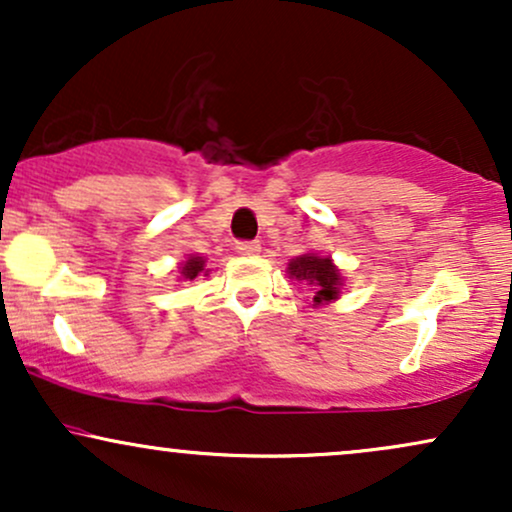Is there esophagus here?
Returning <instances> with one entry per match:
<instances>
[{
	"label": "esophagus",
	"mask_w": 512,
	"mask_h": 512,
	"mask_svg": "<svg viewBox=\"0 0 512 512\" xmlns=\"http://www.w3.org/2000/svg\"><path fill=\"white\" fill-rule=\"evenodd\" d=\"M236 250L240 255H257V252H260V243H257V240H238Z\"/></svg>",
	"instance_id": "34e87169"
}]
</instances>
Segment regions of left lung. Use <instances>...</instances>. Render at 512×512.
I'll use <instances>...</instances> for the list:
<instances>
[{
    "instance_id": "left-lung-1",
    "label": "left lung",
    "mask_w": 512,
    "mask_h": 512,
    "mask_svg": "<svg viewBox=\"0 0 512 512\" xmlns=\"http://www.w3.org/2000/svg\"><path fill=\"white\" fill-rule=\"evenodd\" d=\"M289 276L296 281H308L313 286L315 305L334 301L339 296V286H342V276H339V269L334 267L330 257H296L289 264Z\"/></svg>"
}]
</instances>
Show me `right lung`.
<instances>
[{
    "instance_id": "1",
    "label": "right lung",
    "mask_w": 512,
    "mask_h": 512,
    "mask_svg": "<svg viewBox=\"0 0 512 512\" xmlns=\"http://www.w3.org/2000/svg\"><path fill=\"white\" fill-rule=\"evenodd\" d=\"M202 272H204L202 257H190V260L182 264V269H180V274L185 276V279H195V276L202 274Z\"/></svg>"
}]
</instances>
